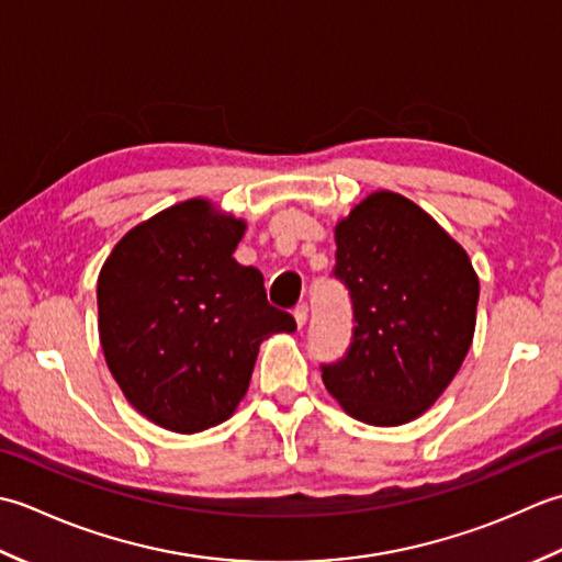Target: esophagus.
Instances as JSON below:
<instances>
[{"instance_id":"obj_1","label":"esophagus","mask_w":562,"mask_h":562,"mask_svg":"<svg viewBox=\"0 0 562 562\" xmlns=\"http://www.w3.org/2000/svg\"><path fill=\"white\" fill-rule=\"evenodd\" d=\"M293 317H295L297 329H303V325L307 323V305H297L293 311Z\"/></svg>"}]
</instances>
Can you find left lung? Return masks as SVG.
<instances>
[{"label": "left lung", "mask_w": 562, "mask_h": 562, "mask_svg": "<svg viewBox=\"0 0 562 562\" xmlns=\"http://www.w3.org/2000/svg\"><path fill=\"white\" fill-rule=\"evenodd\" d=\"M335 245L357 327L347 357L323 366V383L359 422L405 425L437 403L473 345L477 273L468 251L395 191L353 205Z\"/></svg>", "instance_id": "left-lung-1"}]
</instances>
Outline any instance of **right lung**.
Returning <instances> with one entry per match:
<instances>
[{
    "mask_svg": "<svg viewBox=\"0 0 562 562\" xmlns=\"http://www.w3.org/2000/svg\"><path fill=\"white\" fill-rule=\"evenodd\" d=\"M243 217L209 199L137 223L99 271V339L125 400L155 425H221L249 387L259 345L295 319L271 307L265 277L235 261Z\"/></svg>",
    "mask_w": 562,
    "mask_h": 562,
    "instance_id": "1",
    "label": "right lung"
}]
</instances>
